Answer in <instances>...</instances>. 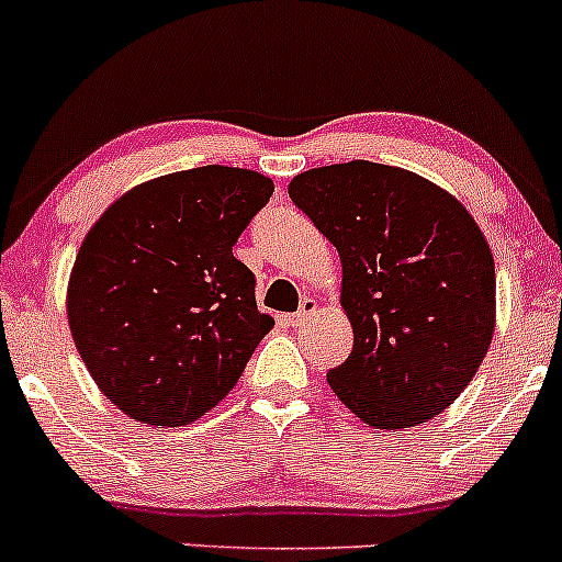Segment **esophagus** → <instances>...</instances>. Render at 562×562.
Returning a JSON list of instances; mask_svg holds the SVG:
<instances>
[{
	"instance_id": "obj_1",
	"label": "esophagus",
	"mask_w": 562,
	"mask_h": 562,
	"mask_svg": "<svg viewBox=\"0 0 562 562\" xmlns=\"http://www.w3.org/2000/svg\"><path fill=\"white\" fill-rule=\"evenodd\" d=\"M315 307H318V305H315V300H313V297H305V300H302V302H300V311L292 315V324H294V326H302V324H305V321L311 318V315L315 313Z\"/></svg>"
}]
</instances>
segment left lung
Masks as SVG:
<instances>
[{
	"instance_id": "left-lung-1",
	"label": "left lung",
	"mask_w": 562,
	"mask_h": 562,
	"mask_svg": "<svg viewBox=\"0 0 562 562\" xmlns=\"http://www.w3.org/2000/svg\"><path fill=\"white\" fill-rule=\"evenodd\" d=\"M294 206L337 247L348 361L329 387L369 427L401 430L457 401L491 345L494 257L457 199L374 161L307 169Z\"/></svg>"
}]
</instances>
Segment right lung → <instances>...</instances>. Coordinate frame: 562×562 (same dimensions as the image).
Segmentation results:
<instances>
[{"label": "right lung", "instance_id": "right-lung-1", "mask_svg": "<svg viewBox=\"0 0 562 562\" xmlns=\"http://www.w3.org/2000/svg\"><path fill=\"white\" fill-rule=\"evenodd\" d=\"M273 193L210 167L132 188L92 225L68 281V324L92 380L143 425L180 427L231 393L273 318L233 244Z\"/></svg>", "mask_w": 562, "mask_h": 562}]
</instances>
